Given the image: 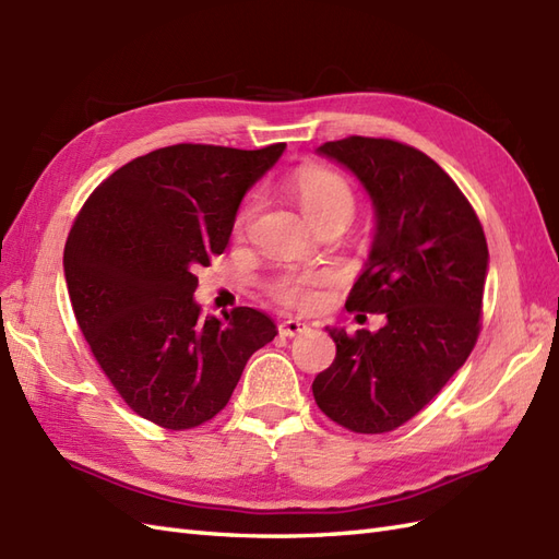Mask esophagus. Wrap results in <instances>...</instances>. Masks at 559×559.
Wrapping results in <instances>:
<instances>
[{
    "label": "esophagus",
    "instance_id": "obj_1",
    "mask_svg": "<svg viewBox=\"0 0 559 559\" xmlns=\"http://www.w3.org/2000/svg\"><path fill=\"white\" fill-rule=\"evenodd\" d=\"M306 330H308V324L301 322V320L289 318V320H282L280 322V334L282 336H296V334H304Z\"/></svg>",
    "mask_w": 559,
    "mask_h": 559
}]
</instances>
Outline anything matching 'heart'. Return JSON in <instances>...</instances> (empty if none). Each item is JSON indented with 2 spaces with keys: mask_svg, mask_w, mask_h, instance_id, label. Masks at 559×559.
I'll return each instance as SVG.
<instances>
[{
  "mask_svg": "<svg viewBox=\"0 0 559 559\" xmlns=\"http://www.w3.org/2000/svg\"><path fill=\"white\" fill-rule=\"evenodd\" d=\"M292 192L301 203L312 225L338 221L348 225L356 213V194L344 175L330 168H304L292 177ZM255 211V201H247L237 213L235 229L241 233ZM326 275L322 270H282L267 282V294L292 308H316L322 301Z\"/></svg>",
  "mask_w": 559,
  "mask_h": 559,
  "instance_id": "heart-1",
  "label": "heart"
}]
</instances>
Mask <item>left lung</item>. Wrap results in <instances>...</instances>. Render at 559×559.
Masks as SVG:
<instances>
[{
	"mask_svg": "<svg viewBox=\"0 0 559 559\" xmlns=\"http://www.w3.org/2000/svg\"><path fill=\"white\" fill-rule=\"evenodd\" d=\"M318 154L342 163L372 199V249L346 308L382 312L386 324L356 334L326 326L336 358L316 377L312 396L350 431H393L437 396L476 344L484 227L448 173L415 146L346 138Z\"/></svg>",
	"mask_w": 559,
	"mask_h": 559,
	"instance_id": "obj_1",
	"label": "left lung"
}]
</instances>
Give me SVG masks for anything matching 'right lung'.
<instances>
[{"mask_svg":"<svg viewBox=\"0 0 559 559\" xmlns=\"http://www.w3.org/2000/svg\"><path fill=\"white\" fill-rule=\"evenodd\" d=\"M284 146L156 148L108 175L71 227L63 272L80 332L120 399L163 429L213 419L277 334L247 306L203 320L194 292Z\"/></svg>","mask_w":559,"mask_h":559,"instance_id":"obj_1","label":"right lung"}]
</instances>
